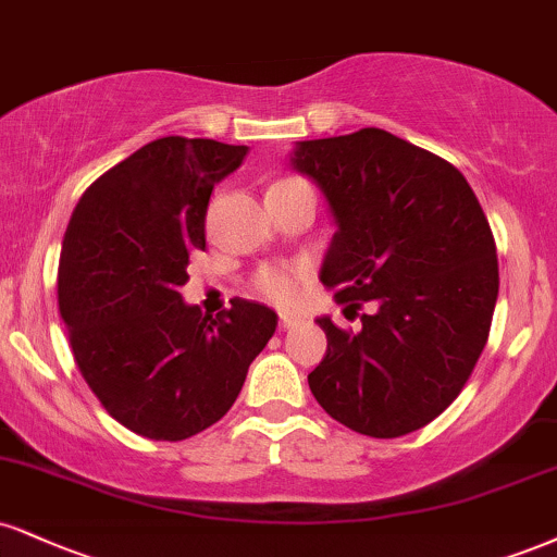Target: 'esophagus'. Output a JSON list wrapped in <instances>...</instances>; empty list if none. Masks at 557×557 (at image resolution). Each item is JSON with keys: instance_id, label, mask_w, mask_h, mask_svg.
Returning a JSON list of instances; mask_svg holds the SVG:
<instances>
[{"instance_id": "esophagus-1", "label": "esophagus", "mask_w": 557, "mask_h": 557, "mask_svg": "<svg viewBox=\"0 0 557 557\" xmlns=\"http://www.w3.org/2000/svg\"><path fill=\"white\" fill-rule=\"evenodd\" d=\"M300 324H304V319L290 317V313H283V317H280V330H296Z\"/></svg>"}]
</instances>
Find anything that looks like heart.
<instances>
[{
    "mask_svg": "<svg viewBox=\"0 0 557 557\" xmlns=\"http://www.w3.org/2000/svg\"><path fill=\"white\" fill-rule=\"evenodd\" d=\"M287 184V181H280ZM257 287L264 298H270L277 306H290L298 298V272L283 270V267H270V270L259 272Z\"/></svg>",
    "mask_w": 557,
    "mask_h": 557,
    "instance_id": "1",
    "label": "heart"
}]
</instances>
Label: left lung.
I'll return each instance as SVG.
<instances>
[{
    "instance_id": "obj_1",
    "label": "left lung",
    "mask_w": 557,
    "mask_h": 557,
    "mask_svg": "<svg viewBox=\"0 0 557 557\" xmlns=\"http://www.w3.org/2000/svg\"><path fill=\"white\" fill-rule=\"evenodd\" d=\"M290 169L324 197L334 236L319 280L360 332L330 317L308 386L355 433L397 438L459 397L487 343L498 259L485 212L451 163L384 129L304 139Z\"/></svg>"
}]
</instances>
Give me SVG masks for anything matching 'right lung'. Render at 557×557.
Returning <instances> with one entry per match:
<instances>
[{
	"mask_svg": "<svg viewBox=\"0 0 557 557\" xmlns=\"http://www.w3.org/2000/svg\"><path fill=\"white\" fill-rule=\"evenodd\" d=\"M246 145L163 137L87 186L59 261V311L87 386L111 418L152 441H184L236 401L277 330L272 308L189 306V253L205 249L214 186Z\"/></svg>",
	"mask_w": 557,
	"mask_h": 557,
	"instance_id": "obj_1",
	"label": "right lung"
}]
</instances>
